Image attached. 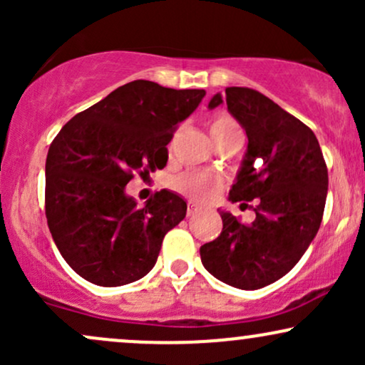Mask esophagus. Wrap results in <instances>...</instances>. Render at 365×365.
Here are the masks:
<instances>
[{
    "instance_id": "1",
    "label": "esophagus",
    "mask_w": 365,
    "mask_h": 365,
    "mask_svg": "<svg viewBox=\"0 0 365 365\" xmlns=\"http://www.w3.org/2000/svg\"><path fill=\"white\" fill-rule=\"evenodd\" d=\"M195 212H199V207H197L195 204L188 202V206H187V216H194Z\"/></svg>"
}]
</instances>
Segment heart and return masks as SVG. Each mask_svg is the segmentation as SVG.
<instances>
[{
    "label": "heart",
    "mask_w": 365,
    "mask_h": 365,
    "mask_svg": "<svg viewBox=\"0 0 365 365\" xmlns=\"http://www.w3.org/2000/svg\"><path fill=\"white\" fill-rule=\"evenodd\" d=\"M209 133H211L215 145L226 139L242 137L238 123L228 115H220L212 118L209 123ZM171 188L194 202L204 204L215 199L223 190V180L217 175L206 173V171H185V173H180L171 178Z\"/></svg>",
    "instance_id": "1"
}]
</instances>
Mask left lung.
I'll return each mask as SVG.
<instances>
[{
    "label": "left lung",
    "mask_w": 365,
    "mask_h": 365,
    "mask_svg": "<svg viewBox=\"0 0 365 365\" xmlns=\"http://www.w3.org/2000/svg\"><path fill=\"white\" fill-rule=\"evenodd\" d=\"M228 111L245 128L249 145L230 190L232 202L255 200V220L244 225L221 211L223 230L200 247L215 278L240 290H257L283 278L316 237L328 194V168L307 125L249 87H226ZM223 103L221 94L209 108Z\"/></svg>",
    "instance_id": "1"
}]
</instances>
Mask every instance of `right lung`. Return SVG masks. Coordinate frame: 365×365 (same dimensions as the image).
I'll return each instance as SVG.
<instances>
[{
    "label": "right lung",
    "mask_w": 365,
    "mask_h": 365,
    "mask_svg": "<svg viewBox=\"0 0 365 365\" xmlns=\"http://www.w3.org/2000/svg\"><path fill=\"white\" fill-rule=\"evenodd\" d=\"M204 96V89L133 81L75 115L54 137L46 158V217L63 259L83 279L121 287L154 267L187 202L163 188L137 207L125 185L133 173L165 168L173 132Z\"/></svg>",
    "instance_id": "right-lung-1"
}]
</instances>
